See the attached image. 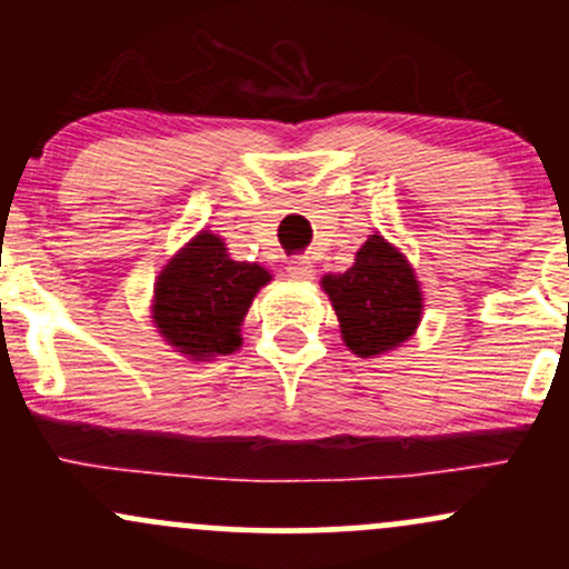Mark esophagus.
I'll list each match as a JSON object with an SVG mask.
<instances>
[{"label":"esophagus","instance_id":"1","mask_svg":"<svg viewBox=\"0 0 569 569\" xmlns=\"http://www.w3.org/2000/svg\"><path fill=\"white\" fill-rule=\"evenodd\" d=\"M286 272H289V278H293V280H310L316 270H312L310 259L297 257L293 262H289V267H286Z\"/></svg>","mask_w":569,"mask_h":569}]
</instances>
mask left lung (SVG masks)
I'll return each instance as SVG.
<instances>
[{
    "label": "left lung",
    "mask_w": 569,
    "mask_h": 569,
    "mask_svg": "<svg viewBox=\"0 0 569 569\" xmlns=\"http://www.w3.org/2000/svg\"><path fill=\"white\" fill-rule=\"evenodd\" d=\"M323 291L335 305L345 345L361 358L398 348L415 335L422 293L407 259L380 234H369L342 276H326Z\"/></svg>",
    "instance_id": "1"
}]
</instances>
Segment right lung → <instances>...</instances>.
I'll return each instance as SVG.
<instances>
[{"label": "right lung", "mask_w": 569, "mask_h": 569, "mask_svg": "<svg viewBox=\"0 0 569 569\" xmlns=\"http://www.w3.org/2000/svg\"><path fill=\"white\" fill-rule=\"evenodd\" d=\"M267 280L264 267L234 262L221 238L200 232L160 272L154 323L184 356H227L240 348V323Z\"/></svg>", "instance_id": "add662e5"}]
</instances>
